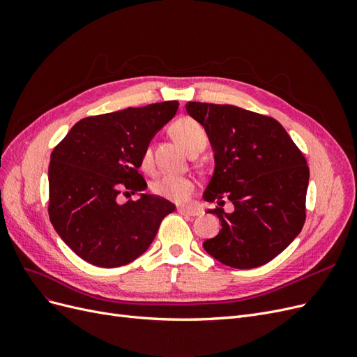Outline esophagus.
<instances>
[{
  "label": "esophagus",
  "instance_id": "34e87169",
  "mask_svg": "<svg viewBox=\"0 0 357 357\" xmlns=\"http://www.w3.org/2000/svg\"><path fill=\"white\" fill-rule=\"evenodd\" d=\"M177 211L183 215H188V218H195V215H199L202 213L199 208H190V207H178Z\"/></svg>",
  "mask_w": 357,
  "mask_h": 357
}]
</instances>
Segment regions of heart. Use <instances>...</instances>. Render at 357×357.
Listing matches in <instances>:
<instances>
[{
    "label": "heart",
    "mask_w": 357,
    "mask_h": 357,
    "mask_svg": "<svg viewBox=\"0 0 357 357\" xmlns=\"http://www.w3.org/2000/svg\"><path fill=\"white\" fill-rule=\"evenodd\" d=\"M171 134L188 153L193 152V150L204 149L205 144H207V131H205V128L190 117H181L172 123ZM142 168L144 171H150L153 168V155L150 147L143 150ZM152 190L155 195L160 198L185 202L195 190V181L185 176H162L153 183Z\"/></svg>",
    "instance_id": "1"
}]
</instances>
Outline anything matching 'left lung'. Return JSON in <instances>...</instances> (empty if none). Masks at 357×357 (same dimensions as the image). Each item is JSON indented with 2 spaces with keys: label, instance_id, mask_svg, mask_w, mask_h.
<instances>
[{
  "label": "left lung",
  "instance_id": "1",
  "mask_svg": "<svg viewBox=\"0 0 357 357\" xmlns=\"http://www.w3.org/2000/svg\"><path fill=\"white\" fill-rule=\"evenodd\" d=\"M214 152V172L204 199L220 232L204 241L210 256L226 266L250 269L273 261L305 223L310 168L298 146L275 119L228 104L188 102ZM228 199L234 211L221 207Z\"/></svg>",
  "mask_w": 357,
  "mask_h": 357
}]
</instances>
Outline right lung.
<instances>
[{"label": "right lung", "instance_id": "add662e5", "mask_svg": "<svg viewBox=\"0 0 357 357\" xmlns=\"http://www.w3.org/2000/svg\"><path fill=\"white\" fill-rule=\"evenodd\" d=\"M177 101L128 107L84 117L53 149L49 165V218L71 250L95 266L132 262L155 240L162 219L176 210L165 198L142 193L138 172L150 139L176 116Z\"/></svg>", "mask_w": 357, "mask_h": 357}]
</instances>
